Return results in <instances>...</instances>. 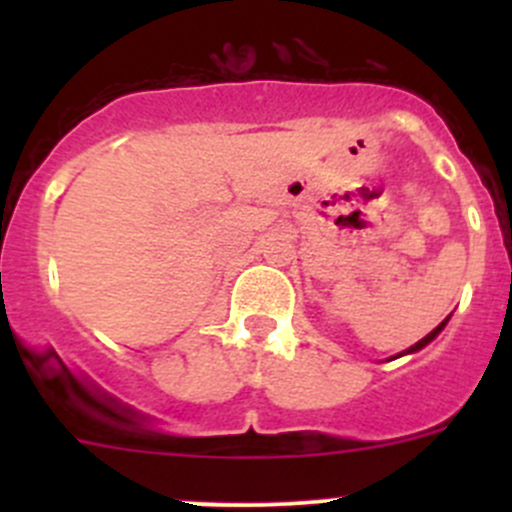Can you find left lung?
Wrapping results in <instances>:
<instances>
[{
	"label": "left lung",
	"mask_w": 512,
	"mask_h": 512,
	"mask_svg": "<svg viewBox=\"0 0 512 512\" xmlns=\"http://www.w3.org/2000/svg\"><path fill=\"white\" fill-rule=\"evenodd\" d=\"M448 319H451V314H448V317H446V319H443V322H441V324H438V327H436V329H433V332H431V334H426V337H423V339H421V342H416V344H414V347H409V349H406V352L396 354V356H394V359H399V356H404V354H416V352H421V349H423V347H428V344H431V342H433V339H436V337H438V334H441V332H443V329H446Z\"/></svg>",
	"instance_id": "left-lung-1"
}]
</instances>
